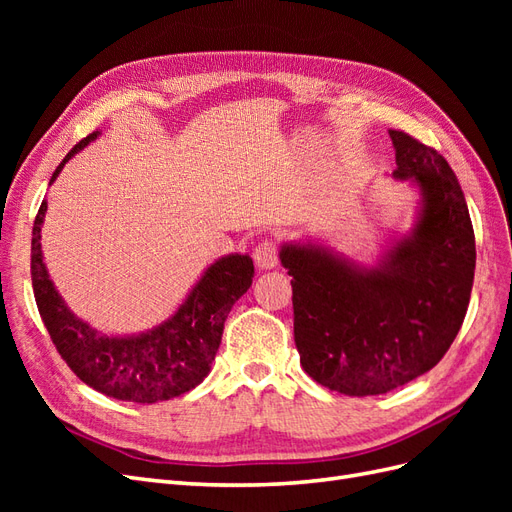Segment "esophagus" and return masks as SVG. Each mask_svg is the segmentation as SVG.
I'll return each mask as SVG.
<instances>
[{
  "mask_svg": "<svg viewBox=\"0 0 512 512\" xmlns=\"http://www.w3.org/2000/svg\"><path fill=\"white\" fill-rule=\"evenodd\" d=\"M254 262L258 269L277 267V245L271 239L260 241L254 250Z\"/></svg>",
  "mask_w": 512,
  "mask_h": 512,
  "instance_id": "esophagus-1",
  "label": "esophagus"
}]
</instances>
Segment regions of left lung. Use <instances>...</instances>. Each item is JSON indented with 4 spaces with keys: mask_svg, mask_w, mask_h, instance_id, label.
I'll list each match as a JSON object with an SVG mask.
<instances>
[{
    "mask_svg": "<svg viewBox=\"0 0 512 512\" xmlns=\"http://www.w3.org/2000/svg\"><path fill=\"white\" fill-rule=\"evenodd\" d=\"M393 179L418 192L408 232L361 262L322 239L286 241L294 344L318 384L350 397L382 395L438 365L457 337L476 267L466 196L438 151L389 130Z\"/></svg>",
    "mask_w": 512,
    "mask_h": 512,
    "instance_id": "left-lung-1",
    "label": "left lung"
}]
</instances>
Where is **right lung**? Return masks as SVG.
Listing matches in <instances>:
<instances>
[{
    "label": "right lung",
    "instance_id": "obj_1",
    "mask_svg": "<svg viewBox=\"0 0 512 512\" xmlns=\"http://www.w3.org/2000/svg\"><path fill=\"white\" fill-rule=\"evenodd\" d=\"M100 134V130L91 132L74 145L55 168L49 185ZM44 215L42 200L32 230L34 297L46 331L74 374L98 393L134 404H158L203 382L220 348L232 305L252 286L250 254H226L213 260L175 312L153 329L111 335L76 316L55 288L40 243Z\"/></svg>",
    "mask_w": 512,
    "mask_h": 512
}]
</instances>
